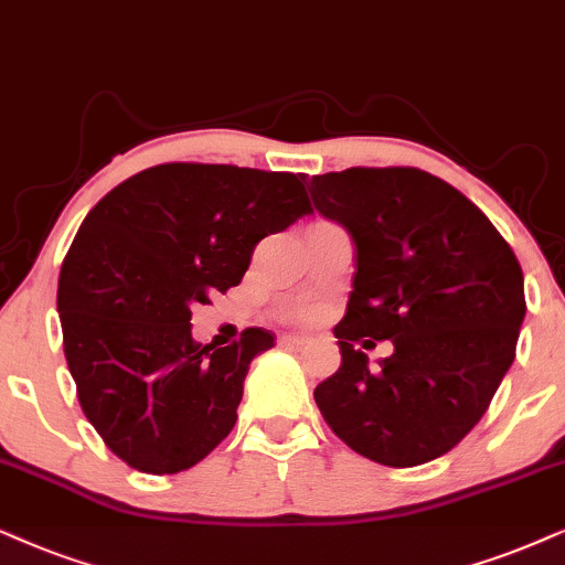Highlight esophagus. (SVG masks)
I'll use <instances>...</instances> for the list:
<instances>
[{
    "mask_svg": "<svg viewBox=\"0 0 565 565\" xmlns=\"http://www.w3.org/2000/svg\"><path fill=\"white\" fill-rule=\"evenodd\" d=\"M281 344H287V347H305L307 344V335L287 333V335H281Z\"/></svg>",
    "mask_w": 565,
    "mask_h": 565,
    "instance_id": "1",
    "label": "esophagus"
}]
</instances>
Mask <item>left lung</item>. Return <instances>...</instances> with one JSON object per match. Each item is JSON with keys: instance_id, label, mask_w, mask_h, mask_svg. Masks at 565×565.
<instances>
[{"instance_id": "left-lung-1", "label": "left lung", "mask_w": 565, "mask_h": 565, "mask_svg": "<svg viewBox=\"0 0 565 565\" xmlns=\"http://www.w3.org/2000/svg\"><path fill=\"white\" fill-rule=\"evenodd\" d=\"M310 195L356 247L333 328L341 367L312 394L318 409L365 459L398 469L438 459L480 423L516 356L526 312L516 255L472 200L423 169L328 171ZM375 340L395 344L381 369L361 352Z\"/></svg>"}]
</instances>
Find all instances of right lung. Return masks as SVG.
<instances>
[{"instance_id":"1","label":"right lung","mask_w":565,"mask_h":565,"mask_svg":"<svg viewBox=\"0 0 565 565\" xmlns=\"http://www.w3.org/2000/svg\"><path fill=\"white\" fill-rule=\"evenodd\" d=\"M307 213L289 171L180 161L93 205L64 255L56 310L77 402L127 467L184 472L232 433L249 362L276 335L245 328L230 347H203L192 305L237 287L255 245Z\"/></svg>"}]
</instances>
